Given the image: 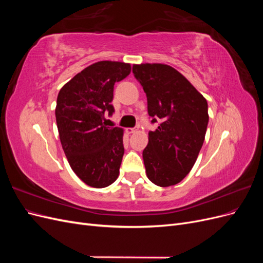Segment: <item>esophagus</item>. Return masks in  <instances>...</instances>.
<instances>
[{
  "label": "esophagus",
  "instance_id": "obj_1",
  "mask_svg": "<svg viewBox=\"0 0 263 263\" xmlns=\"http://www.w3.org/2000/svg\"><path fill=\"white\" fill-rule=\"evenodd\" d=\"M126 133L127 134H133V133H135V128H126Z\"/></svg>",
  "mask_w": 263,
  "mask_h": 263
}]
</instances>
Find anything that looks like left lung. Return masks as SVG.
<instances>
[{
  "label": "left lung",
  "instance_id": "obj_1",
  "mask_svg": "<svg viewBox=\"0 0 263 263\" xmlns=\"http://www.w3.org/2000/svg\"><path fill=\"white\" fill-rule=\"evenodd\" d=\"M147 97L151 123L142 151L148 179L158 186L178 184L193 168L209 124L208 101L174 68L162 63L133 66Z\"/></svg>",
  "mask_w": 263,
  "mask_h": 263
}]
</instances>
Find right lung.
I'll use <instances>...</instances> for the list:
<instances>
[{
    "label": "right lung",
    "mask_w": 263,
    "mask_h": 263,
    "mask_svg": "<svg viewBox=\"0 0 263 263\" xmlns=\"http://www.w3.org/2000/svg\"><path fill=\"white\" fill-rule=\"evenodd\" d=\"M130 70L125 62H95L59 91L55 121L62 149L71 169L89 186L106 187L118 178L124 132L104 126L103 121L105 113H114V84Z\"/></svg>",
    "instance_id": "1"
}]
</instances>
